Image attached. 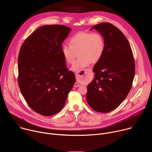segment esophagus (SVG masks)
<instances>
[{
    "label": "esophagus",
    "instance_id": "obj_1",
    "mask_svg": "<svg viewBox=\"0 0 152 152\" xmlns=\"http://www.w3.org/2000/svg\"><path fill=\"white\" fill-rule=\"evenodd\" d=\"M91 69H85L83 70V71L82 72H77L76 73V77L77 79H80L82 76H83L84 75H86V74H88L91 72ZM80 86V85L79 83H77V82H76L75 84H74V86L75 87H79V86Z\"/></svg>",
    "mask_w": 152,
    "mask_h": 152
}]
</instances>
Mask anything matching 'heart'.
<instances>
[{"mask_svg": "<svg viewBox=\"0 0 152 152\" xmlns=\"http://www.w3.org/2000/svg\"><path fill=\"white\" fill-rule=\"evenodd\" d=\"M70 44L62 46V52L65 60L69 64L74 62L79 53V58L72 67L74 72L82 70L91 62H98L105 50L104 37L98 32H79L71 38Z\"/></svg>", "mask_w": 152, "mask_h": 152, "instance_id": "obj_1", "label": "heart"}]
</instances>
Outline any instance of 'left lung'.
<instances>
[{
    "label": "left lung",
    "instance_id": "8db88e82",
    "mask_svg": "<svg viewBox=\"0 0 152 152\" xmlns=\"http://www.w3.org/2000/svg\"><path fill=\"white\" fill-rule=\"evenodd\" d=\"M93 29L103 36L105 50L93 68L94 78L87 86L86 97L93 110L106 113L117 107L131 90L135 62L129 41L117 27L102 23Z\"/></svg>",
    "mask_w": 152,
    "mask_h": 152
}]
</instances>
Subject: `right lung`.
Segmentation results:
<instances>
[{
  "mask_svg": "<svg viewBox=\"0 0 152 152\" xmlns=\"http://www.w3.org/2000/svg\"><path fill=\"white\" fill-rule=\"evenodd\" d=\"M71 29L59 25L42 26L26 39L20 48L19 88L31 109L42 115L59 113L76 82L62 52V43Z\"/></svg>",
  "mask_w": 152,
  "mask_h": 152,
  "instance_id": "right-lung-1",
  "label": "right lung"
}]
</instances>
